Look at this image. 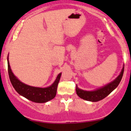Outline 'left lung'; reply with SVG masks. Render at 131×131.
I'll return each mask as SVG.
<instances>
[{
    "instance_id": "left-lung-1",
    "label": "left lung",
    "mask_w": 131,
    "mask_h": 131,
    "mask_svg": "<svg viewBox=\"0 0 131 131\" xmlns=\"http://www.w3.org/2000/svg\"><path fill=\"white\" fill-rule=\"evenodd\" d=\"M124 65L123 67L122 70L120 75L113 81L105 85L104 87H102V88H100L98 89H96L95 91H84L82 89H79L77 87V85H76L77 94L80 98L86 100V101H92V102H96V101H100V100L106 97L115 88H117V87L118 86L119 83L121 82V80H122L123 74H124Z\"/></svg>"
}]
</instances>
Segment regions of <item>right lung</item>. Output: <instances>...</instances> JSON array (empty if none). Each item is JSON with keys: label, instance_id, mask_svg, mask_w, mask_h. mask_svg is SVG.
Instances as JSON below:
<instances>
[{"label": "right lung", "instance_id": "right-lung-1", "mask_svg": "<svg viewBox=\"0 0 131 131\" xmlns=\"http://www.w3.org/2000/svg\"><path fill=\"white\" fill-rule=\"evenodd\" d=\"M7 66H8V73L10 81L16 92L25 98L35 103H46L52 100L56 96L58 83L60 80L61 73H59L57 78L53 84L47 88H41L30 86L21 82L18 80L16 77L13 74L10 69L7 56Z\"/></svg>", "mask_w": 131, "mask_h": 131}]
</instances>
